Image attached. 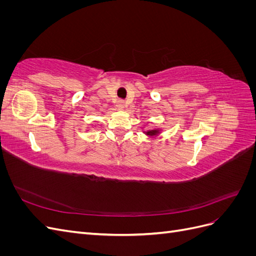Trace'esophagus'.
<instances>
[{"mask_svg":"<svg viewBox=\"0 0 256 256\" xmlns=\"http://www.w3.org/2000/svg\"><path fill=\"white\" fill-rule=\"evenodd\" d=\"M116 106H118V108H124L125 106V102H124L122 99H120V100H118V104H116Z\"/></svg>","mask_w":256,"mask_h":256,"instance_id":"1","label":"esophagus"}]
</instances>
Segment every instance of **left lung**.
Returning <instances> with one entry per match:
<instances>
[{
    "instance_id": "left-lung-1",
    "label": "left lung",
    "mask_w": 256,
    "mask_h": 256,
    "mask_svg": "<svg viewBox=\"0 0 256 256\" xmlns=\"http://www.w3.org/2000/svg\"><path fill=\"white\" fill-rule=\"evenodd\" d=\"M146 134H150V136H152V134H158V130H152V131H147Z\"/></svg>"
}]
</instances>
